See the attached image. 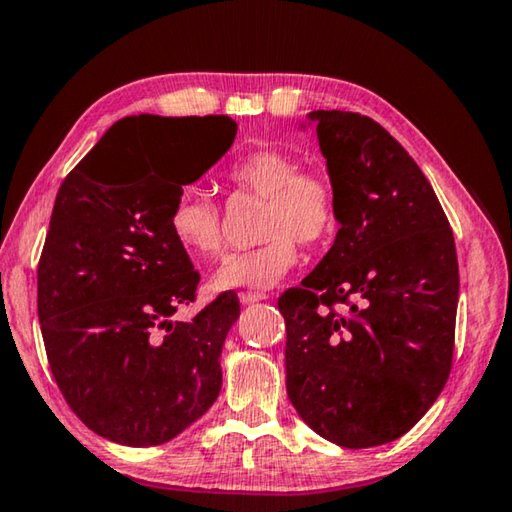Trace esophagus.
Segmentation results:
<instances>
[{
    "label": "esophagus",
    "instance_id": "1",
    "mask_svg": "<svg viewBox=\"0 0 512 512\" xmlns=\"http://www.w3.org/2000/svg\"><path fill=\"white\" fill-rule=\"evenodd\" d=\"M238 299H240L242 306H249V303H258V301H263L267 297L263 292H240Z\"/></svg>",
    "mask_w": 512,
    "mask_h": 512
}]
</instances>
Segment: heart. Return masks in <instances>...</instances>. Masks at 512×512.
<instances>
[{"instance_id": "1", "label": "heart", "mask_w": 512, "mask_h": 512, "mask_svg": "<svg viewBox=\"0 0 512 512\" xmlns=\"http://www.w3.org/2000/svg\"><path fill=\"white\" fill-rule=\"evenodd\" d=\"M227 182L242 193L263 197L261 245L229 254L213 272L218 290H270L299 261L297 242L319 247L339 222L333 182L306 170L288 152L263 148L245 152L224 170ZM168 229L195 261L220 254L224 245L220 206L200 186H184L168 213Z\"/></svg>"}]
</instances>
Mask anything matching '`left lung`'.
Listing matches in <instances>:
<instances>
[{
	"instance_id": "8db88e82",
	"label": "left lung",
	"mask_w": 512,
	"mask_h": 512,
	"mask_svg": "<svg viewBox=\"0 0 512 512\" xmlns=\"http://www.w3.org/2000/svg\"><path fill=\"white\" fill-rule=\"evenodd\" d=\"M308 119L339 231L299 288L279 297L285 384L303 423L360 450L407 434L450 378L459 263L432 184L380 123L339 110Z\"/></svg>"
}]
</instances>
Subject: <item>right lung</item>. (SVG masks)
<instances>
[{"mask_svg":"<svg viewBox=\"0 0 512 512\" xmlns=\"http://www.w3.org/2000/svg\"><path fill=\"white\" fill-rule=\"evenodd\" d=\"M171 125L189 168L170 180L143 138ZM224 114H139L116 121L65 177L38 265V317L67 405L107 441L150 447L182 434L222 389L224 339L240 317L220 294L191 321L200 274L168 229L182 186L236 139Z\"/></svg>","mask_w":512,"mask_h":512,"instance_id":"add662e5","label":"right lung"}]
</instances>
